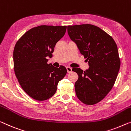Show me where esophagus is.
<instances>
[{
    "label": "esophagus",
    "instance_id": "1",
    "mask_svg": "<svg viewBox=\"0 0 131 131\" xmlns=\"http://www.w3.org/2000/svg\"><path fill=\"white\" fill-rule=\"evenodd\" d=\"M66 69H67L68 73H70V72H72V68L69 67V66H67V67H66Z\"/></svg>",
    "mask_w": 131,
    "mask_h": 131
}]
</instances>
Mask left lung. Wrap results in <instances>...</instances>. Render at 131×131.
<instances>
[{"mask_svg":"<svg viewBox=\"0 0 131 131\" xmlns=\"http://www.w3.org/2000/svg\"><path fill=\"white\" fill-rule=\"evenodd\" d=\"M68 33L89 66L85 71L72 69L78 75L76 94L86 105L96 104L106 96L115 82L121 65L117 45L110 35L92 25L68 26Z\"/></svg>","mask_w":131,"mask_h":131,"instance_id":"8db88e82","label":"left lung"}]
</instances>
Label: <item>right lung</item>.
I'll return each instance as SVG.
<instances>
[{"instance_id":"right-lung-1","label":"right lung","mask_w":131,"mask_h":131,"mask_svg":"<svg viewBox=\"0 0 131 131\" xmlns=\"http://www.w3.org/2000/svg\"><path fill=\"white\" fill-rule=\"evenodd\" d=\"M66 26L41 25L29 30L17 40L13 50L14 71L19 84L29 96L43 101L57 90L67 73L63 66L48 64L56 43L65 34Z\"/></svg>"}]
</instances>
